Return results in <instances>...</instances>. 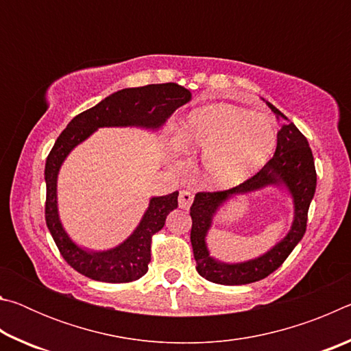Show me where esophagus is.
<instances>
[{
    "label": "esophagus",
    "mask_w": 351,
    "mask_h": 351,
    "mask_svg": "<svg viewBox=\"0 0 351 351\" xmlns=\"http://www.w3.org/2000/svg\"><path fill=\"white\" fill-rule=\"evenodd\" d=\"M193 201V193L190 190H181L180 197H178V203H180L181 209H189Z\"/></svg>",
    "instance_id": "obj_1"
}]
</instances>
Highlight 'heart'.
Segmentation results:
<instances>
[{
  "mask_svg": "<svg viewBox=\"0 0 351 351\" xmlns=\"http://www.w3.org/2000/svg\"><path fill=\"white\" fill-rule=\"evenodd\" d=\"M184 150H204L206 175L217 186H235L268 161L277 145L274 125L229 105L190 112L178 132Z\"/></svg>",
  "mask_w": 351,
  "mask_h": 351,
  "instance_id": "obj_1",
  "label": "heart"
}]
</instances>
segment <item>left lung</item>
Masks as SVG:
<instances>
[{"instance_id": "obj_1", "label": "left lung", "mask_w": 351, "mask_h": 351, "mask_svg": "<svg viewBox=\"0 0 351 351\" xmlns=\"http://www.w3.org/2000/svg\"><path fill=\"white\" fill-rule=\"evenodd\" d=\"M274 111L282 128L277 133L276 153L261 170L245 182L228 190L217 192H198L190 207L192 230L190 241L193 247V257L197 260V271L206 280L219 285H246L258 282L268 277L288 258L302 239H304L308 221V209L316 192V167L308 141L293 122L278 111ZM266 185H278L289 189L295 203V221L289 235L258 259L245 264H221L208 255L205 246V235L211 223V218L217 207L235 193H247Z\"/></svg>"}]
</instances>
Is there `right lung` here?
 <instances>
[{"label": "right lung", "mask_w": 351, "mask_h": 351, "mask_svg": "<svg viewBox=\"0 0 351 351\" xmlns=\"http://www.w3.org/2000/svg\"><path fill=\"white\" fill-rule=\"evenodd\" d=\"M190 99V91L178 83L125 88L77 114L58 136L46 159L45 218L58 251L71 268L93 280L110 283H127L145 276L152 260V239L164 228L169 213L178 207V192L152 198L139 226L122 245L105 252L85 251L71 241L58 219L57 175L64 158L100 127L159 128Z\"/></svg>", "instance_id": "right-lung-1"}]
</instances>
